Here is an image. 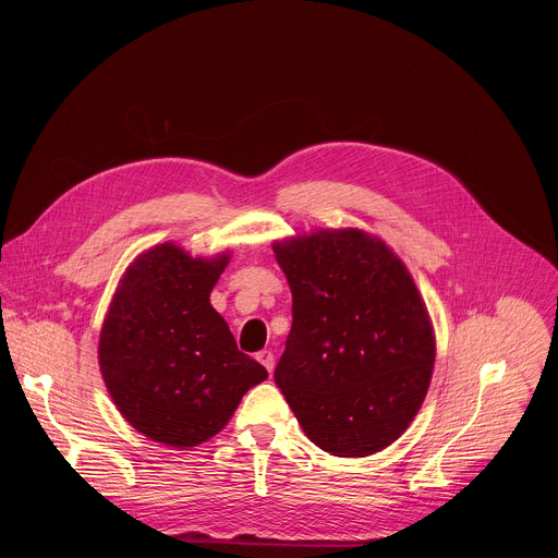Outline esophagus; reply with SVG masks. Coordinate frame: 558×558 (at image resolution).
Instances as JSON below:
<instances>
[{"label": "esophagus", "instance_id": "esophagus-1", "mask_svg": "<svg viewBox=\"0 0 558 558\" xmlns=\"http://www.w3.org/2000/svg\"><path fill=\"white\" fill-rule=\"evenodd\" d=\"M256 360L269 371V373H274V366H276V360H274V353L271 351H260L258 355H256Z\"/></svg>", "mask_w": 558, "mask_h": 558}]
</instances>
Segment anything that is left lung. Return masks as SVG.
I'll return each instance as SVG.
<instances>
[{
	"label": "left lung",
	"instance_id": "obj_1",
	"mask_svg": "<svg viewBox=\"0 0 558 558\" xmlns=\"http://www.w3.org/2000/svg\"><path fill=\"white\" fill-rule=\"evenodd\" d=\"M293 325L274 379L304 435L336 457L400 437L428 392L435 333L407 269L377 235L317 229L274 243Z\"/></svg>",
	"mask_w": 558,
	"mask_h": 558
}]
</instances>
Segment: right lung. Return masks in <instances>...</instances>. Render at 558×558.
Here are the masks:
<instances>
[{
	"instance_id": "right-lung-1",
	"label": "right lung",
	"mask_w": 558,
	"mask_h": 558,
	"mask_svg": "<svg viewBox=\"0 0 558 558\" xmlns=\"http://www.w3.org/2000/svg\"><path fill=\"white\" fill-rule=\"evenodd\" d=\"M227 263V252L192 258L163 243L134 258L112 295L101 375L119 413L151 441L192 448L211 439L267 379L209 302Z\"/></svg>"
}]
</instances>
